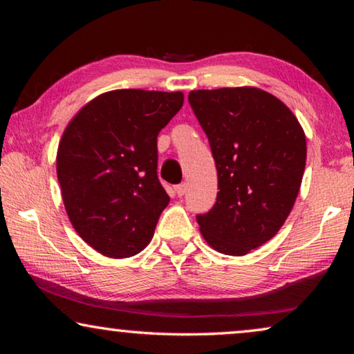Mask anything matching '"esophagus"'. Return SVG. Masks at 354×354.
Wrapping results in <instances>:
<instances>
[{
    "mask_svg": "<svg viewBox=\"0 0 354 354\" xmlns=\"http://www.w3.org/2000/svg\"><path fill=\"white\" fill-rule=\"evenodd\" d=\"M175 192L178 194V196H184V195H185V192H187V183H183V184L176 185V187H175Z\"/></svg>",
    "mask_w": 354,
    "mask_h": 354,
    "instance_id": "esophagus-1",
    "label": "esophagus"
}]
</instances>
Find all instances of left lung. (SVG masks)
Listing matches in <instances>:
<instances>
[{
  "instance_id": "obj_1",
  "label": "left lung",
  "mask_w": 354,
  "mask_h": 354,
  "mask_svg": "<svg viewBox=\"0 0 354 354\" xmlns=\"http://www.w3.org/2000/svg\"><path fill=\"white\" fill-rule=\"evenodd\" d=\"M189 103L217 165L214 207L196 221L209 247L243 256L289 217L306 165V136L283 101L257 87L192 91Z\"/></svg>"
}]
</instances>
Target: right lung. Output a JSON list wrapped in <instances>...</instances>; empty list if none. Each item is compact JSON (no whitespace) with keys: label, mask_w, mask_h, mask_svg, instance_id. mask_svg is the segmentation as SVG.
Instances as JSON below:
<instances>
[{"label":"right lung","mask_w":354,"mask_h":354,"mask_svg":"<svg viewBox=\"0 0 354 354\" xmlns=\"http://www.w3.org/2000/svg\"><path fill=\"white\" fill-rule=\"evenodd\" d=\"M183 92L120 88L84 104L64 129L56 170L70 223L112 259L131 257L154 236L169 205L158 179V134Z\"/></svg>","instance_id":"obj_1"}]
</instances>
